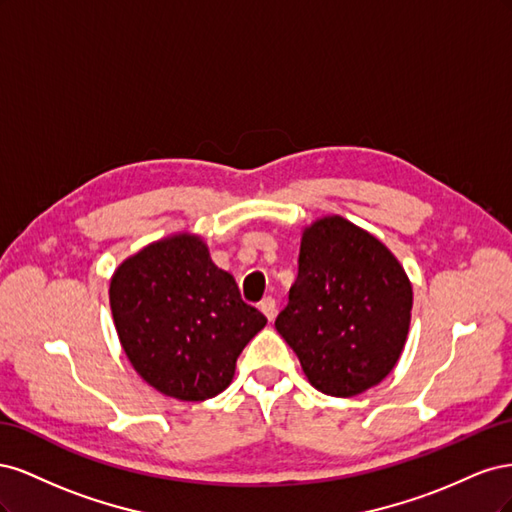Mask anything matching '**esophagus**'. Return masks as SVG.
Instances as JSON below:
<instances>
[{"label": "esophagus", "instance_id": "obj_1", "mask_svg": "<svg viewBox=\"0 0 512 512\" xmlns=\"http://www.w3.org/2000/svg\"><path fill=\"white\" fill-rule=\"evenodd\" d=\"M260 312L267 316V320L271 322V320H275V316H277V303H275V299L273 297H265L260 301Z\"/></svg>", "mask_w": 512, "mask_h": 512}]
</instances>
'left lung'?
<instances>
[{
    "instance_id": "8db88e82",
    "label": "left lung",
    "mask_w": 512,
    "mask_h": 512,
    "mask_svg": "<svg viewBox=\"0 0 512 512\" xmlns=\"http://www.w3.org/2000/svg\"><path fill=\"white\" fill-rule=\"evenodd\" d=\"M410 312L412 286L389 247L329 215L303 230L299 275L275 329L314 389L354 397L393 371Z\"/></svg>"
}]
</instances>
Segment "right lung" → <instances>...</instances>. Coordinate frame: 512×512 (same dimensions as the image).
<instances>
[{
    "label": "right lung",
    "mask_w": 512,
    "mask_h": 512,
    "mask_svg": "<svg viewBox=\"0 0 512 512\" xmlns=\"http://www.w3.org/2000/svg\"><path fill=\"white\" fill-rule=\"evenodd\" d=\"M111 309L123 352L153 389L181 401L222 393L267 318L196 235L166 237L117 267Z\"/></svg>",
    "instance_id": "obj_1"
}]
</instances>
